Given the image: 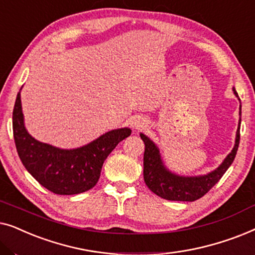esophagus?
Listing matches in <instances>:
<instances>
[{"mask_svg":"<svg viewBox=\"0 0 255 255\" xmlns=\"http://www.w3.org/2000/svg\"><path fill=\"white\" fill-rule=\"evenodd\" d=\"M146 124H147V123H146V120L141 116H133V117H131V120H130L131 128H135V130L146 127Z\"/></svg>","mask_w":255,"mask_h":255,"instance_id":"esophagus-1","label":"esophagus"}]
</instances>
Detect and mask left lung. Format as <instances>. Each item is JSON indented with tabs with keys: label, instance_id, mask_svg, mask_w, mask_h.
<instances>
[{
	"label": "left lung",
	"instance_id": "obj_1",
	"mask_svg": "<svg viewBox=\"0 0 255 255\" xmlns=\"http://www.w3.org/2000/svg\"><path fill=\"white\" fill-rule=\"evenodd\" d=\"M232 90L240 102L235 87ZM239 116H242V106L239 107ZM240 123H242V118L239 117L235 146L221 165L210 173L195 176L179 175L169 170L163 163L160 149L155 142L146 134L140 133V138L145 144L144 181L146 186L155 195L168 201L193 202L204 196L221 180V177L224 175L236 158L240 140Z\"/></svg>",
	"mask_w": 255,
	"mask_h": 255
}]
</instances>
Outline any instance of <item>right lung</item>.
Listing matches in <instances>:
<instances>
[{
  "instance_id": "1",
  "label": "right lung",
  "mask_w": 255,
  "mask_h": 255,
  "mask_svg": "<svg viewBox=\"0 0 255 255\" xmlns=\"http://www.w3.org/2000/svg\"><path fill=\"white\" fill-rule=\"evenodd\" d=\"M20 90L13 107L12 130L17 152L27 172L54 194L75 195L92 189L100 179L104 160L118 142L131 134V128L108 131L95 140L76 148L55 147L37 140L27 132Z\"/></svg>"
}]
</instances>
